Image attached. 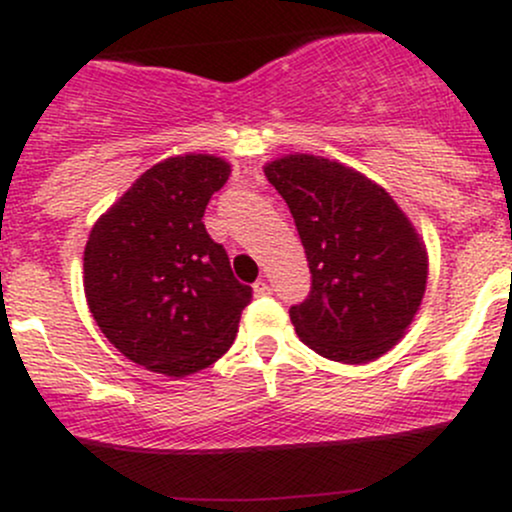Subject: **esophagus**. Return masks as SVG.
<instances>
[{"label":"esophagus","mask_w":512,"mask_h":512,"mask_svg":"<svg viewBox=\"0 0 512 512\" xmlns=\"http://www.w3.org/2000/svg\"><path fill=\"white\" fill-rule=\"evenodd\" d=\"M252 291H255V296H269V291H272V289H269V284H267V281H255V286H252Z\"/></svg>","instance_id":"34e87169"}]
</instances>
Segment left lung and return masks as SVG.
Returning a JSON list of instances; mask_svg holds the SVG:
<instances>
[{
	"instance_id": "1",
	"label": "left lung",
	"mask_w": 512,
	"mask_h": 512,
	"mask_svg": "<svg viewBox=\"0 0 512 512\" xmlns=\"http://www.w3.org/2000/svg\"><path fill=\"white\" fill-rule=\"evenodd\" d=\"M289 204L313 286L289 310L296 334L330 361H375L419 313L428 252L397 202L358 170L313 154L264 166Z\"/></svg>"
}]
</instances>
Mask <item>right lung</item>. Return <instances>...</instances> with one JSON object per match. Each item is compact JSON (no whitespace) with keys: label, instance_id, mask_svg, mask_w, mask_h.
Listing matches in <instances>:
<instances>
[{"label":"right lung","instance_id":"1","mask_svg":"<svg viewBox=\"0 0 512 512\" xmlns=\"http://www.w3.org/2000/svg\"><path fill=\"white\" fill-rule=\"evenodd\" d=\"M231 163L211 154L151 166L93 223L84 291L93 320L120 354L185 378L231 349L252 289L231 272L204 209Z\"/></svg>","mask_w":512,"mask_h":512}]
</instances>
